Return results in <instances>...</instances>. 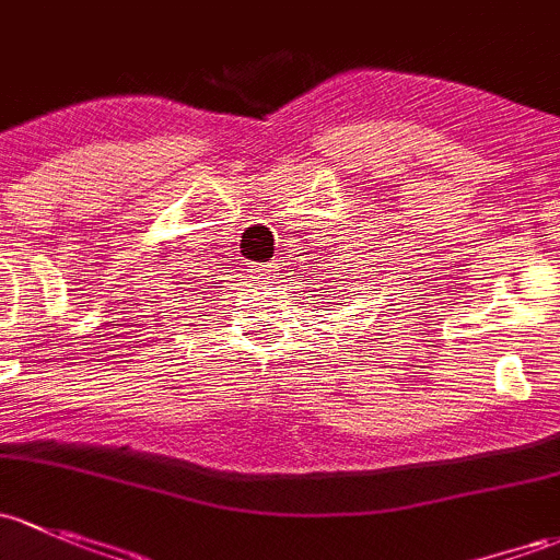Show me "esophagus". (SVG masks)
<instances>
[{"mask_svg": "<svg viewBox=\"0 0 560 560\" xmlns=\"http://www.w3.org/2000/svg\"><path fill=\"white\" fill-rule=\"evenodd\" d=\"M275 272H278V267H275V264H258L256 267L258 280H272Z\"/></svg>", "mask_w": 560, "mask_h": 560, "instance_id": "esophagus-1", "label": "esophagus"}]
</instances>
